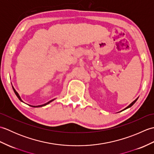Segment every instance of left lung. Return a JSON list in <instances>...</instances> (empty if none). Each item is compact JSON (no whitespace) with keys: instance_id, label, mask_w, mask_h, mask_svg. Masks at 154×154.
<instances>
[{"instance_id":"8db88e82","label":"left lung","mask_w":154,"mask_h":154,"mask_svg":"<svg viewBox=\"0 0 154 154\" xmlns=\"http://www.w3.org/2000/svg\"><path fill=\"white\" fill-rule=\"evenodd\" d=\"M138 98H137V99H136L135 100H134V101H133V102H132V103L131 104H130L129 106H127V107L126 108V109H124V110H126V109H128V108H130V107H131V106H132L133 105V104H134V103H135L136 102V100H138Z\"/></svg>"}]
</instances>
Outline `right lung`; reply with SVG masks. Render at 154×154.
Returning a JSON list of instances; mask_svg holds the SVG:
<instances>
[{
    "label": "right lung",
    "mask_w": 154,
    "mask_h": 154,
    "mask_svg": "<svg viewBox=\"0 0 154 154\" xmlns=\"http://www.w3.org/2000/svg\"><path fill=\"white\" fill-rule=\"evenodd\" d=\"M12 89H13V90H14V93L16 94V95L17 96V97L18 98V99L20 100V101H22V102H23L22 101V100L21 99V98H20V95L18 94V93L16 92V91L14 89V88L12 87ZM55 99H53V100H50L49 101V102H48L47 103H45V104H42V105H38V106H31V105H30V106H32V107H41V106H45V105H47V104H48L49 103H50L51 102H52V101L53 100H54Z\"/></svg>",
    "instance_id": "1"
}]
</instances>
